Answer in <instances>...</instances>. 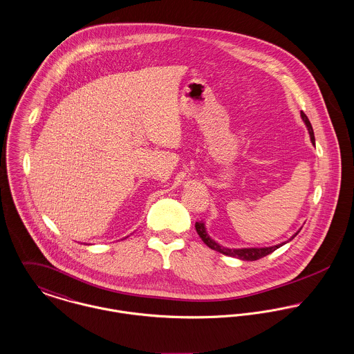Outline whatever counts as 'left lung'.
Here are the masks:
<instances>
[{
    "mask_svg": "<svg viewBox=\"0 0 354 354\" xmlns=\"http://www.w3.org/2000/svg\"><path fill=\"white\" fill-rule=\"evenodd\" d=\"M300 117H301L303 122H304L306 127H307V131H308V135H310V140H311L313 145H315L314 131H313V127H311V124H310L307 115H306L303 111H300ZM195 229H196V233L199 234V237L202 239V241L207 245L209 248L217 250V252L222 253V254H226V256H232V257H236V259H240V260H245V261H254V260H259V259H261V257H264V256L272 253L273 250H276L277 248H280V246L290 243V241L299 233L301 227H300L299 230H298L288 241H284V243H281V244L273 245V246H264V248H239V249H233V248L230 249V248H226V246H222V245L216 243V241L207 234L205 222H196V223H195Z\"/></svg>",
    "mask_w": 354,
    "mask_h": 354,
    "instance_id": "obj_1",
    "label": "left lung"
}]
</instances>
